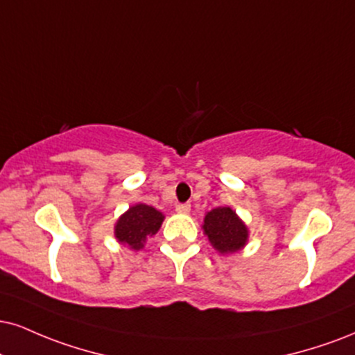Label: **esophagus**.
I'll return each instance as SVG.
<instances>
[{
  "instance_id": "esophagus-1",
  "label": "esophagus",
  "mask_w": 355,
  "mask_h": 355,
  "mask_svg": "<svg viewBox=\"0 0 355 355\" xmlns=\"http://www.w3.org/2000/svg\"><path fill=\"white\" fill-rule=\"evenodd\" d=\"M175 210H177V213H182V215H187V213H190L191 207H190V203H178Z\"/></svg>"
}]
</instances>
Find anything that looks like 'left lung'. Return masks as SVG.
<instances>
[{"mask_svg":"<svg viewBox=\"0 0 355 355\" xmlns=\"http://www.w3.org/2000/svg\"><path fill=\"white\" fill-rule=\"evenodd\" d=\"M203 233L221 254L236 253L248 241V228L230 207L213 208L205 215Z\"/></svg>","mask_w":355,"mask_h":355,"instance_id":"left-lung-1","label":"left lung"}]
</instances>
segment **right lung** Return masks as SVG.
I'll return each mask as SVG.
<instances>
[{
  "instance_id": "1",
  "label": "right lung",
  "mask_w": 355,
  "mask_h": 355,
  "mask_svg": "<svg viewBox=\"0 0 355 355\" xmlns=\"http://www.w3.org/2000/svg\"><path fill=\"white\" fill-rule=\"evenodd\" d=\"M164 218L165 216L153 207L137 203L117 220L114 234L121 245H127L130 250H142L147 238L159 232Z\"/></svg>"
}]
</instances>
